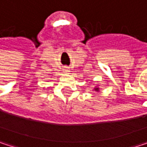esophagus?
I'll return each mask as SVG.
<instances>
[{
	"mask_svg": "<svg viewBox=\"0 0 147 147\" xmlns=\"http://www.w3.org/2000/svg\"><path fill=\"white\" fill-rule=\"evenodd\" d=\"M65 71V72H68L69 71H68V69H65V70H64Z\"/></svg>",
	"mask_w": 147,
	"mask_h": 147,
	"instance_id": "1",
	"label": "esophagus"
}]
</instances>
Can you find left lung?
<instances>
[{
  "label": "left lung",
  "instance_id": "1",
  "mask_svg": "<svg viewBox=\"0 0 147 147\" xmlns=\"http://www.w3.org/2000/svg\"><path fill=\"white\" fill-rule=\"evenodd\" d=\"M99 89H100V88H97V87H95V88H94V90H95V91H99Z\"/></svg>",
  "mask_w": 147,
  "mask_h": 147
}]
</instances>
